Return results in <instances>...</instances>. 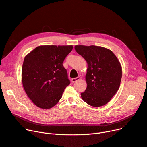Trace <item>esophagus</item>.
<instances>
[{
    "instance_id": "34e87169",
    "label": "esophagus",
    "mask_w": 147,
    "mask_h": 147,
    "mask_svg": "<svg viewBox=\"0 0 147 147\" xmlns=\"http://www.w3.org/2000/svg\"><path fill=\"white\" fill-rule=\"evenodd\" d=\"M80 78H81V77H77V78H72L71 81H72V83H75V82H76L77 81H78V80H80Z\"/></svg>"
}]
</instances>
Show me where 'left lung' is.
Listing matches in <instances>:
<instances>
[{
	"instance_id": "obj_1",
	"label": "left lung",
	"mask_w": 147,
	"mask_h": 147,
	"mask_svg": "<svg viewBox=\"0 0 147 147\" xmlns=\"http://www.w3.org/2000/svg\"><path fill=\"white\" fill-rule=\"evenodd\" d=\"M75 49L87 63V88L81 93L93 107L108 103L118 90L122 78L121 64L113 52L101 46L76 45Z\"/></svg>"
}]
</instances>
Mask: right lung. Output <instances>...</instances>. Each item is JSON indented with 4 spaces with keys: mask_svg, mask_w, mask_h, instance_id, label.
Returning <instances> with one entry per match:
<instances>
[{
    "mask_svg": "<svg viewBox=\"0 0 147 147\" xmlns=\"http://www.w3.org/2000/svg\"><path fill=\"white\" fill-rule=\"evenodd\" d=\"M73 46L44 45L26 55L22 69V80L26 95L37 107H54L70 84L63 63Z\"/></svg>",
    "mask_w": 147,
    "mask_h": 147,
    "instance_id": "right-lung-1",
    "label": "right lung"
}]
</instances>
